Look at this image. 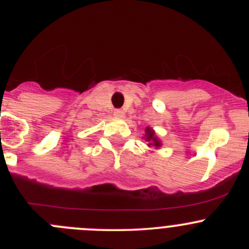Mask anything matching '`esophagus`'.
<instances>
[{
  "mask_svg": "<svg viewBox=\"0 0 249 249\" xmlns=\"http://www.w3.org/2000/svg\"><path fill=\"white\" fill-rule=\"evenodd\" d=\"M114 115H115V117H118V118H123V117H124V112H123L122 109H115L114 110Z\"/></svg>",
  "mask_w": 249,
  "mask_h": 249,
  "instance_id": "1",
  "label": "esophagus"
}]
</instances>
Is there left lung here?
Wrapping results in <instances>:
<instances>
[{
  "mask_svg": "<svg viewBox=\"0 0 249 249\" xmlns=\"http://www.w3.org/2000/svg\"><path fill=\"white\" fill-rule=\"evenodd\" d=\"M144 132H145V135H144V137H143V139L147 141L148 145H149V147L159 148L160 145H161V142H160L159 139L155 136V132L153 131V129H150V127H145Z\"/></svg>",
  "mask_w": 249,
  "mask_h": 249,
  "instance_id": "obj_1",
  "label": "left lung"
}]
</instances>
